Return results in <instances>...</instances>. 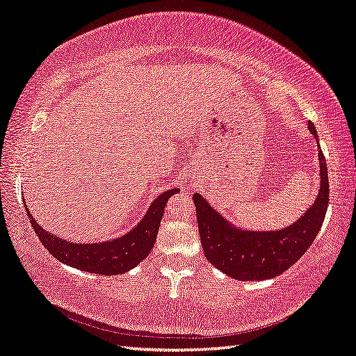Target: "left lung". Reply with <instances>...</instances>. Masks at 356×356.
I'll return each mask as SVG.
<instances>
[{
  "instance_id": "left-lung-1",
  "label": "left lung",
  "mask_w": 356,
  "mask_h": 356,
  "mask_svg": "<svg viewBox=\"0 0 356 356\" xmlns=\"http://www.w3.org/2000/svg\"><path fill=\"white\" fill-rule=\"evenodd\" d=\"M309 131L318 140L315 127ZM320 190L314 204L295 223L275 231H249L234 227L222 213L209 206L204 196L193 193L202 250L217 269L238 280L277 277L306 252L323 223L330 201L328 168L321 150Z\"/></svg>"
}]
</instances>
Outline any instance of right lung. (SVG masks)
I'll return each mask as SVG.
<instances>
[{"instance_id":"right-lung-1","label":"right lung","mask_w":356,"mask_h":356,"mask_svg":"<svg viewBox=\"0 0 356 356\" xmlns=\"http://www.w3.org/2000/svg\"><path fill=\"white\" fill-rule=\"evenodd\" d=\"M177 191L180 190H166L165 193L158 196L147 209L144 218L138 223V227L128 231L127 234L112 241L93 242V244H81V242L56 238L42 227H39L26 204L25 211L39 241L61 263L92 274L117 275L133 269L143 259L147 258L150 250L154 249L166 202Z\"/></svg>"}]
</instances>
